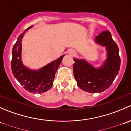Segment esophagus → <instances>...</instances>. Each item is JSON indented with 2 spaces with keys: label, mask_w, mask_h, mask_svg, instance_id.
I'll list each match as a JSON object with an SVG mask.
<instances>
[{
  "label": "esophagus",
  "mask_w": 131,
  "mask_h": 131,
  "mask_svg": "<svg viewBox=\"0 0 131 131\" xmlns=\"http://www.w3.org/2000/svg\"><path fill=\"white\" fill-rule=\"evenodd\" d=\"M68 53L70 55H71V56H74V55L76 54V52H75V51H74V50L70 49V50H69V51H68Z\"/></svg>",
  "instance_id": "34e87169"
}]
</instances>
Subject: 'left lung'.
<instances>
[{
  "mask_svg": "<svg viewBox=\"0 0 131 131\" xmlns=\"http://www.w3.org/2000/svg\"><path fill=\"white\" fill-rule=\"evenodd\" d=\"M94 41L106 49V59L101 67H94L84 59H73V73L77 84L83 91L90 93L102 92L108 89L121 67L118 47L109 31L100 33Z\"/></svg>",
  "mask_w": 131,
  "mask_h": 131,
  "instance_id": "left-lung-1",
  "label": "left lung"
}]
</instances>
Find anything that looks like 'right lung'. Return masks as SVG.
Wrapping results in <instances>:
<instances>
[{
    "instance_id": "obj_1",
    "label": "right lung",
    "mask_w": 131,
    "mask_h": 131,
    "mask_svg": "<svg viewBox=\"0 0 131 131\" xmlns=\"http://www.w3.org/2000/svg\"><path fill=\"white\" fill-rule=\"evenodd\" d=\"M32 26H30L19 35L13 46L11 69L14 77L23 85L25 90L31 93L40 94L46 92L52 88L55 73L64 54L37 70L25 67L21 59V42L25 34Z\"/></svg>"
}]
</instances>
